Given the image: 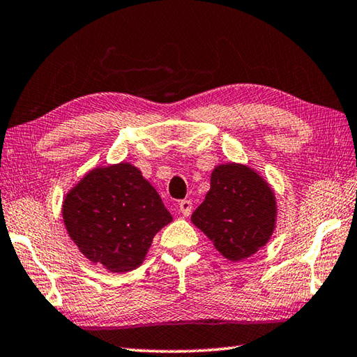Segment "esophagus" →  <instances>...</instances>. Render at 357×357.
<instances>
[{"mask_svg": "<svg viewBox=\"0 0 357 357\" xmlns=\"http://www.w3.org/2000/svg\"><path fill=\"white\" fill-rule=\"evenodd\" d=\"M178 210L180 213L183 214V216H190L192 213V202L190 199H183L178 202Z\"/></svg>", "mask_w": 357, "mask_h": 357, "instance_id": "1", "label": "esophagus"}]
</instances>
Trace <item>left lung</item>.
I'll return each mask as SVG.
<instances>
[{"mask_svg": "<svg viewBox=\"0 0 357 357\" xmlns=\"http://www.w3.org/2000/svg\"><path fill=\"white\" fill-rule=\"evenodd\" d=\"M275 194L244 165H220L211 174V188L191 220L230 261L258 252L275 228Z\"/></svg>", "mask_w": 357, "mask_h": 357, "instance_id": "8db88e82", "label": "left lung"}]
</instances>
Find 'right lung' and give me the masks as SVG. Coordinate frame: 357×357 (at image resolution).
Wrapping results in <instances>:
<instances>
[{
    "mask_svg": "<svg viewBox=\"0 0 357 357\" xmlns=\"http://www.w3.org/2000/svg\"><path fill=\"white\" fill-rule=\"evenodd\" d=\"M171 213L139 169L129 163L96 167L63 202L70 238L86 258L115 273L141 266Z\"/></svg>",
    "mask_w": 357,
    "mask_h": 357,
    "instance_id": "1",
    "label": "right lung"
}]
</instances>
